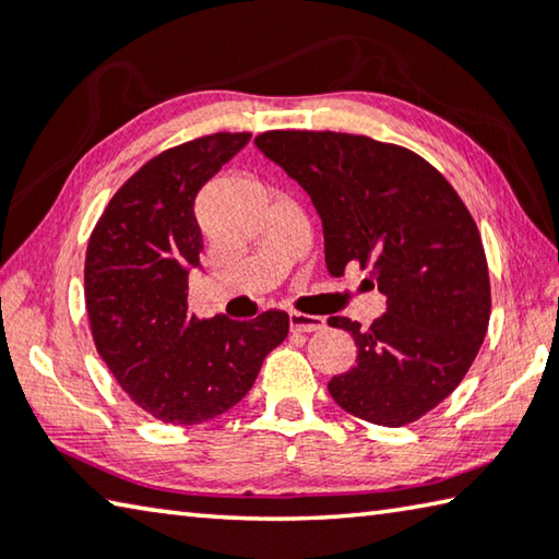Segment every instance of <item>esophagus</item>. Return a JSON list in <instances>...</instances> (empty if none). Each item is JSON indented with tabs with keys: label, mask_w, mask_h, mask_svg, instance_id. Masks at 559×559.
Segmentation results:
<instances>
[{
	"label": "esophagus",
	"mask_w": 559,
	"mask_h": 559,
	"mask_svg": "<svg viewBox=\"0 0 559 559\" xmlns=\"http://www.w3.org/2000/svg\"><path fill=\"white\" fill-rule=\"evenodd\" d=\"M288 320H290V330H296V333H316V330L325 328V318H320V316L290 313Z\"/></svg>",
	"instance_id": "1"
}]
</instances>
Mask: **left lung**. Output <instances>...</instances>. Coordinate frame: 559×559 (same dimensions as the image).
<instances>
[{"label": "left lung", "instance_id": "1", "mask_svg": "<svg viewBox=\"0 0 559 559\" xmlns=\"http://www.w3.org/2000/svg\"><path fill=\"white\" fill-rule=\"evenodd\" d=\"M253 143L310 194L328 271L370 266L386 298L370 328L328 320L357 345V365L328 382L330 396L380 427L416 421L456 390L488 330V263L466 204L400 145L330 130H271Z\"/></svg>", "mask_w": 559, "mask_h": 559}]
</instances>
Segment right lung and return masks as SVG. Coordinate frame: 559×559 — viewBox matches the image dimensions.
I'll use <instances>...</instances> for the list:
<instances>
[{
	"instance_id": "1",
	"label": "right lung",
	"mask_w": 559,
	"mask_h": 559,
	"mask_svg": "<svg viewBox=\"0 0 559 559\" xmlns=\"http://www.w3.org/2000/svg\"><path fill=\"white\" fill-rule=\"evenodd\" d=\"M249 132H216L165 150L122 185L91 234L86 308L98 355L130 400L192 427L239 404L288 335V313L253 320L189 313V271L204 249L194 202Z\"/></svg>"
}]
</instances>
